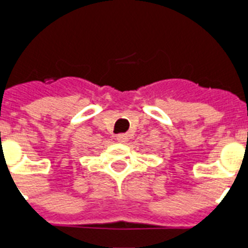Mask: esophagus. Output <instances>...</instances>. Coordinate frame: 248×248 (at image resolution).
<instances>
[{
    "label": "esophagus",
    "mask_w": 248,
    "mask_h": 248,
    "mask_svg": "<svg viewBox=\"0 0 248 248\" xmlns=\"http://www.w3.org/2000/svg\"><path fill=\"white\" fill-rule=\"evenodd\" d=\"M117 140H118V141H119V143L125 144L126 141H128V135H126V134H119V135H117Z\"/></svg>",
    "instance_id": "esophagus-1"
}]
</instances>
